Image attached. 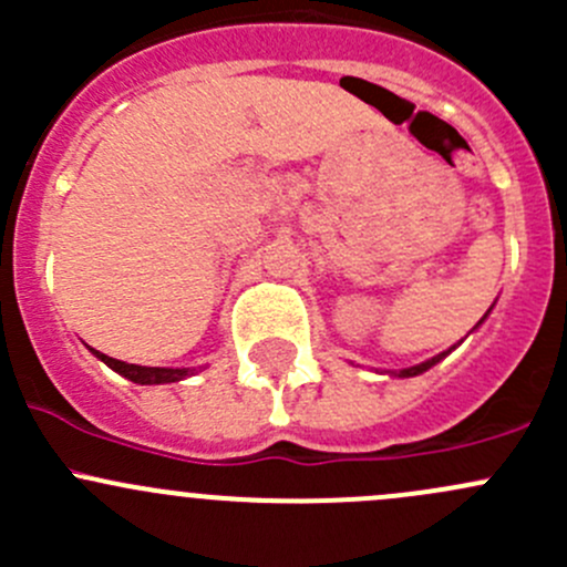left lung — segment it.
I'll return each mask as SVG.
<instances>
[{
    "instance_id": "8db88e82",
    "label": "left lung",
    "mask_w": 567,
    "mask_h": 567,
    "mask_svg": "<svg viewBox=\"0 0 567 567\" xmlns=\"http://www.w3.org/2000/svg\"><path fill=\"white\" fill-rule=\"evenodd\" d=\"M491 310H494V307H491ZM488 310V312H491ZM488 312H485L483 318H480V323H483L485 318H488ZM477 323V326H480ZM477 326H474V329H477ZM455 351V346L453 348H447V351H442V353H436V357L433 359H427V362H420V364H414V368H403V370H394V373H390V375H394V379H414V375H420V373H425V370H431L433 364H439L442 362L444 357H447V353H453Z\"/></svg>"
}]
</instances>
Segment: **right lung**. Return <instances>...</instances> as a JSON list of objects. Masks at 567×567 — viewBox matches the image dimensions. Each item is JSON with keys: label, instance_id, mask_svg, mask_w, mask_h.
I'll use <instances>...</instances> for the list:
<instances>
[{"label": "right lung", "instance_id": "add662e5", "mask_svg": "<svg viewBox=\"0 0 567 567\" xmlns=\"http://www.w3.org/2000/svg\"><path fill=\"white\" fill-rule=\"evenodd\" d=\"M90 351H93L95 357H99L101 362L106 364V368H112L114 373H120L123 379L134 381V384H142V386H147V384H175V381H183V379H188V375L197 373L194 368H145V364H128V362H120V359L106 357V353L95 351V348H90Z\"/></svg>", "mask_w": 567, "mask_h": 567}]
</instances>
